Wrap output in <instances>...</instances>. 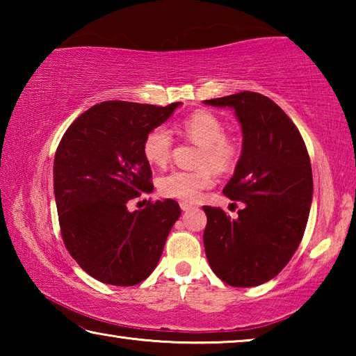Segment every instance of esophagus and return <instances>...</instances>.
Returning a JSON list of instances; mask_svg holds the SVG:
<instances>
[{"label": "esophagus", "mask_w": 356, "mask_h": 356, "mask_svg": "<svg viewBox=\"0 0 356 356\" xmlns=\"http://www.w3.org/2000/svg\"><path fill=\"white\" fill-rule=\"evenodd\" d=\"M180 209L184 210V212H186V210H190L191 209V204H188V202H180Z\"/></svg>", "instance_id": "1"}]
</instances>
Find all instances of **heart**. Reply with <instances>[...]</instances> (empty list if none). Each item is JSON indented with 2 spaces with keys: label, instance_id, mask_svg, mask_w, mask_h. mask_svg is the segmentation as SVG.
<instances>
[{
  "label": "heart",
  "instance_id": "obj_1",
  "mask_svg": "<svg viewBox=\"0 0 356 356\" xmlns=\"http://www.w3.org/2000/svg\"><path fill=\"white\" fill-rule=\"evenodd\" d=\"M179 131L190 141L201 144L197 152L196 171L176 170L159 179L161 196L185 202H195L202 196V191L213 185V170L229 171L237 163L240 149L236 140L227 136L225 124L207 110H197L184 118L179 124ZM172 136L165 127H155L143 141V155L147 163L163 168L171 159Z\"/></svg>",
  "mask_w": 356,
  "mask_h": 356
}]
</instances>
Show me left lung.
<instances>
[{
    "instance_id": "obj_1",
    "label": "left lung",
    "mask_w": 356,
    "mask_h": 356,
    "mask_svg": "<svg viewBox=\"0 0 356 356\" xmlns=\"http://www.w3.org/2000/svg\"><path fill=\"white\" fill-rule=\"evenodd\" d=\"M206 104L234 108L242 124V155L222 193L245 204L236 220L204 206L207 261L229 286L264 284L286 267L303 238L312 200L308 149L291 118L262 94L243 91Z\"/></svg>"
}]
</instances>
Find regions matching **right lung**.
Wrapping results in <instances>:
<instances>
[{
	"label": "right lung",
	"mask_w": 356,
	"mask_h": 356,
	"mask_svg": "<svg viewBox=\"0 0 356 356\" xmlns=\"http://www.w3.org/2000/svg\"><path fill=\"white\" fill-rule=\"evenodd\" d=\"M179 105L102 102L72 122L56 149L53 180L64 245L84 272L105 284L146 280L180 216L172 200L127 210L129 201L154 190L144 138Z\"/></svg>",
	"instance_id": "right-lung-1"
}]
</instances>
